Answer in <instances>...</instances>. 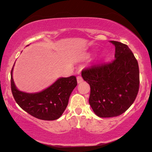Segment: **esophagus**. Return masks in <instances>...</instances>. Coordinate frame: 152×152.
<instances>
[{"mask_svg":"<svg viewBox=\"0 0 152 152\" xmlns=\"http://www.w3.org/2000/svg\"><path fill=\"white\" fill-rule=\"evenodd\" d=\"M83 81V78H82L81 76H77V81H78V83H81V82Z\"/></svg>","mask_w":152,"mask_h":152,"instance_id":"obj_1","label":"esophagus"}]
</instances>
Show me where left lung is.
I'll list each match as a JSON object with an SVG mask.
<instances>
[{
	"instance_id": "left-lung-1",
	"label": "left lung",
	"mask_w": 152,
	"mask_h": 152,
	"mask_svg": "<svg viewBox=\"0 0 152 152\" xmlns=\"http://www.w3.org/2000/svg\"><path fill=\"white\" fill-rule=\"evenodd\" d=\"M115 46L114 59L82 70L90 85V106L99 117L119 116L132 106L139 89L137 60L126 44L111 41Z\"/></svg>"
}]
</instances>
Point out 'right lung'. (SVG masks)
Segmentation results:
<instances>
[{
  "label": "right lung",
  "mask_w": 152,
  "mask_h": 152,
  "mask_svg": "<svg viewBox=\"0 0 152 152\" xmlns=\"http://www.w3.org/2000/svg\"><path fill=\"white\" fill-rule=\"evenodd\" d=\"M13 67L10 72V85L13 98L21 109L31 116L46 121L58 118L65 111L71 92L77 85L76 76L60 78L51 86L38 93L20 91L13 79Z\"/></svg>",
  "instance_id": "obj_1"
}]
</instances>
